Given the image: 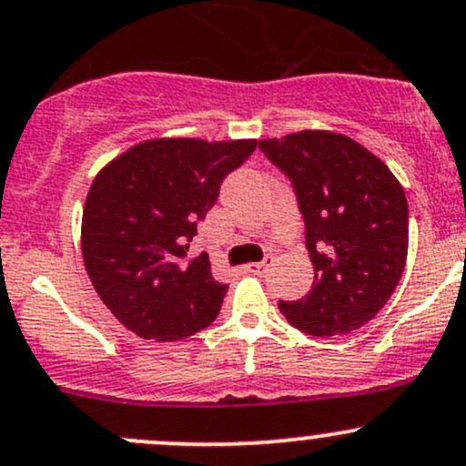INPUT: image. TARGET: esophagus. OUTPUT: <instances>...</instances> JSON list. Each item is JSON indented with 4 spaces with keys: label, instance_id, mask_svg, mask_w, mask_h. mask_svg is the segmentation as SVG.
Here are the masks:
<instances>
[{
    "label": "esophagus",
    "instance_id": "obj_1",
    "mask_svg": "<svg viewBox=\"0 0 466 466\" xmlns=\"http://www.w3.org/2000/svg\"><path fill=\"white\" fill-rule=\"evenodd\" d=\"M272 261H274V257H270V254H268V257L263 258V261L252 263V266H248V270H249V272H254V274H266V272H268V268L272 266Z\"/></svg>",
    "mask_w": 466,
    "mask_h": 466
}]
</instances>
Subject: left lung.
I'll return each mask as SVG.
<instances>
[{
    "label": "left lung",
    "instance_id": "obj_1",
    "mask_svg": "<svg viewBox=\"0 0 466 466\" xmlns=\"http://www.w3.org/2000/svg\"><path fill=\"white\" fill-rule=\"evenodd\" d=\"M290 178L315 268L310 292L279 301L292 326L335 337L369 323L398 288L409 252V205L393 171L366 147L306 129L258 143Z\"/></svg>",
    "mask_w": 466,
    "mask_h": 466
}]
</instances>
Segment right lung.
Returning a JSON list of instances; mask_svg holds the SVG:
<instances>
[{
	"label": "right lung",
	"instance_id": "right-lung-1",
	"mask_svg": "<svg viewBox=\"0 0 466 466\" xmlns=\"http://www.w3.org/2000/svg\"><path fill=\"white\" fill-rule=\"evenodd\" d=\"M257 140L156 138L131 147L93 180L82 212V257L114 317L143 339L178 341L217 319L225 283L208 252L189 254L196 225L225 176Z\"/></svg>",
	"mask_w": 466,
	"mask_h": 466
}]
</instances>
